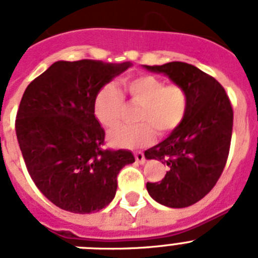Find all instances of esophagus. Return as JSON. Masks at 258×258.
I'll use <instances>...</instances> for the list:
<instances>
[{
    "mask_svg": "<svg viewBox=\"0 0 258 258\" xmlns=\"http://www.w3.org/2000/svg\"><path fill=\"white\" fill-rule=\"evenodd\" d=\"M136 161L138 164H145V161H146L145 155H143L142 152H137V154H136Z\"/></svg>",
    "mask_w": 258,
    "mask_h": 258,
    "instance_id": "obj_1",
    "label": "esophagus"
}]
</instances>
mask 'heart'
<instances>
[{
	"label": "heart",
	"instance_id": "1",
	"mask_svg": "<svg viewBox=\"0 0 258 258\" xmlns=\"http://www.w3.org/2000/svg\"><path fill=\"white\" fill-rule=\"evenodd\" d=\"M122 90L133 103L140 104L136 125H118L109 132L108 141L116 147L140 149L154 141L155 132L165 136L184 121L188 111L187 93L178 85H166L152 75H141L122 80ZM124 98L113 85H106L97 93L93 103L94 116L106 127L120 120Z\"/></svg>",
	"mask_w": 258,
	"mask_h": 258
}]
</instances>
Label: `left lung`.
I'll return each instance as SVG.
<instances>
[{
    "instance_id": "left-lung-1",
    "label": "left lung",
    "mask_w": 258,
    "mask_h": 258,
    "mask_svg": "<svg viewBox=\"0 0 258 258\" xmlns=\"http://www.w3.org/2000/svg\"><path fill=\"white\" fill-rule=\"evenodd\" d=\"M164 74L188 97L184 121L163 142L146 150V159L160 160L168 172L160 182H147L150 197L170 208L190 207L214 187L226 165L232 133V107L217 80L183 61L143 66Z\"/></svg>"
}]
</instances>
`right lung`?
Listing matches in <instances>:
<instances>
[{"instance_id": "add662e5", "label": "right lung", "mask_w": 258, "mask_h": 258, "mask_svg": "<svg viewBox=\"0 0 258 258\" xmlns=\"http://www.w3.org/2000/svg\"><path fill=\"white\" fill-rule=\"evenodd\" d=\"M132 63L59 60L23 94L15 120L20 151L38 190L56 207L93 213L115 198L117 174L134 156L102 149L104 131L94 116L97 93Z\"/></svg>"}]
</instances>
